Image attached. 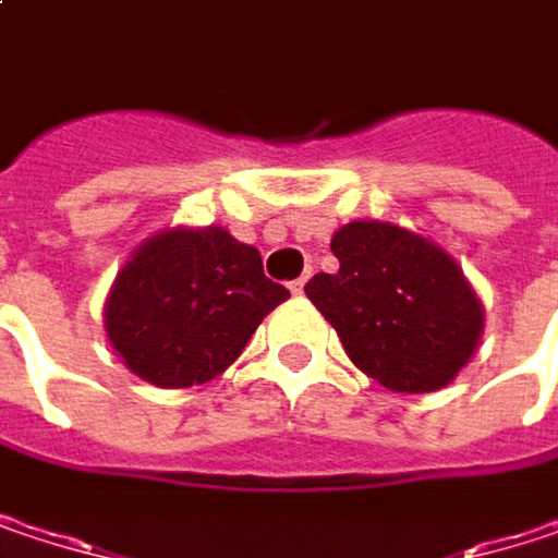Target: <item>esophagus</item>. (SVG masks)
<instances>
[{
  "instance_id": "esophagus-1",
  "label": "esophagus",
  "mask_w": 558,
  "mask_h": 558,
  "mask_svg": "<svg viewBox=\"0 0 558 558\" xmlns=\"http://www.w3.org/2000/svg\"><path fill=\"white\" fill-rule=\"evenodd\" d=\"M303 287H306V278L290 280V293H303Z\"/></svg>"
}]
</instances>
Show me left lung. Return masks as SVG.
Returning a JSON list of instances; mask_svg holds the SVG:
<instances>
[{
	"label": "left lung",
	"mask_w": 558,
	"mask_h": 558,
	"mask_svg": "<svg viewBox=\"0 0 558 558\" xmlns=\"http://www.w3.org/2000/svg\"><path fill=\"white\" fill-rule=\"evenodd\" d=\"M329 248L339 271L313 275L303 290L349 359L400 393L446 388L485 326L462 268L433 242L375 219L342 226Z\"/></svg>",
	"instance_id": "obj_1"
}]
</instances>
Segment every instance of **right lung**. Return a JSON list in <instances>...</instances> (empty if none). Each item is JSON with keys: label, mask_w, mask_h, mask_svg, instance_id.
<instances>
[{"label": "right lung", "mask_w": 558, "mask_h": 558, "mask_svg": "<svg viewBox=\"0 0 558 558\" xmlns=\"http://www.w3.org/2000/svg\"><path fill=\"white\" fill-rule=\"evenodd\" d=\"M287 296L265 278L258 248L222 229H177L148 239L119 271L106 332L138 378L190 388L226 372Z\"/></svg>", "instance_id": "obj_1"}]
</instances>
